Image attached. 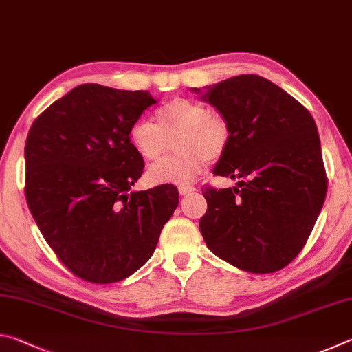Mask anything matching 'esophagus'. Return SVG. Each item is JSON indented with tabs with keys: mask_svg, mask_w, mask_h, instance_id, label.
Wrapping results in <instances>:
<instances>
[{
	"mask_svg": "<svg viewBox=\"0 0 352 352\" xmlns=\"http://www.w3.org/2000/svg\"><path fill=\"white\" fill-rule=\"evenodd\" d=\"M195 188L194 186H180L178 188V192H180V195H188L189 192H194Z\"/></svg>",
	"mask_w": 352,
	"mask_h": 352,
	"instance_id": "1",
	"label": "esophagus"
}]
</instances>
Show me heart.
Masks as SVG:
<instances>
[{
  "label": "heart",
  "mask_w": 352,
  "mask_h": 352,
  "mask_svg": "<svg viewBox=\"0 0 352 352\" xmlns=\"http://www.w3.org/2000/svg\"><path fill=\"white\" fill-rule=\"evenodd\" d=\"M157 126L136 119L129 127L127 140L146 162H157L174 142L178 155L153 164L147 170L153 184H189L204 172L206 162H217L230 146L231 130L219 113L205 104L177 98L155 111Z\"/></svg>",
  "instance_id": "1"
}]
</instances>
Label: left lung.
Returning <instances> with one entry per match:
<instances>
[{
  "instance_id": "left-lung-1",
  "label": "left lung",
  "mask_w": 352,
  "mask_h": 352,
  "mask_svg": "<svg viewBox=\"0 0 352 352\" xmlns=\"http://www.w3.org/2000/svg\"><path fill=\"white\" fill-rule=\"evenodd\" d=\"M205 88L201 99L216 107L231 130L212 174L241 182L201 189L208 210L200 233L214 254L237 269L281 270L306 245L326 197L314 118L283 88L256 74Z\"/></svg>"
}]
</instances>
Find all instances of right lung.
I'll use <instances>...</instances> for the list:
<instances>
[{
  "label": "right lung",
  "mask_w": 352,
  "mask_h": 352,
  "mask_svg": "<svg viewBox=\"0 0 352 352\" xmlns=\"http://www.w3.org/2000/svg\"><path fill=\"white\" fill-rule=\"evenodd\" d=\"M153 104L147 91L83 83L28 133L29 210L57 258L88 283H118L141 269L178 205L172 184L132 190L144 162L127 132Z\"/></svg>",
  "instance_id": "add662e5"
}]
</instances>
